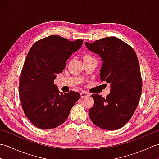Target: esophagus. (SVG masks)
Segmentation results:
<instances>
[{"label":"esophagus","instance_id":"1","mask_svg":"<svg viewBox=\"0 0 159 159\" xmlns=\"http://www.w3.org/2000/svg\"><path fill=\"white\" fill-rule=\"evenodd\" d=\"M89 96V93L86 92H80V96H81V98H85V97H87Z\"/></svg>","mask_w":159,"mask_h":159}]
</instances>
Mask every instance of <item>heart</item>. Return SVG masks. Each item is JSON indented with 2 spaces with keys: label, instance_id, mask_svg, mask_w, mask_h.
<instances>
[{
  "label": "heart",
  "instance_id": "1",
  "mask_svg": "<svg viewBox=\"0 0 159 159\" xmlns=\"http://www.w3.org/2000/svg\"><path fill=\"white\" fill-rule=\"evenodd\" d=\"M85 57H89V56H85Z\"/></svg>",
  "mask_w": 159,
  "mask_h": 159
}]
</instances>
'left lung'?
<instances>
[{"label": "left lung", "instance_id": "obj_1", "mask_svg": "<svg viewBox=\"0 0 159 159\" xmlns=\"http://www.w3.org/2000/svg\"><path fill=\"white\" fill-rule=\"evenodd\" d=\"M87 48L98 55L103 61L100 80L110 83L106 98L92 94L93 106L89 111L92 122L104 130L124 126L134 113L141 95L139 63L131 46L116 37H108L90 43Z\"/></svg>", "mask_w": 159, "mask_h": 159}]
</instances>
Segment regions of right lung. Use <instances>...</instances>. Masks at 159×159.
Instances as JSON below:
<instances>
[{
	"label": "right lung",
	"mask_w": 159,
	"mask_h": 159,
	"mask_svg": "<svg viewBox=\"0 0 159 159\" xmlns=\"http://www.w3.org/2000/svg\"><path fill=\"white\" fill-rule=\"evenodd\" d=\"M83 42L50 35L35 42L29 51L20 76L19 94L24 113L36 127L46 130L60 126L79 99L78 92H59L54 80Z\"/></svg>",
	"instance_id": "right-lung-1"
}]
</instances>
